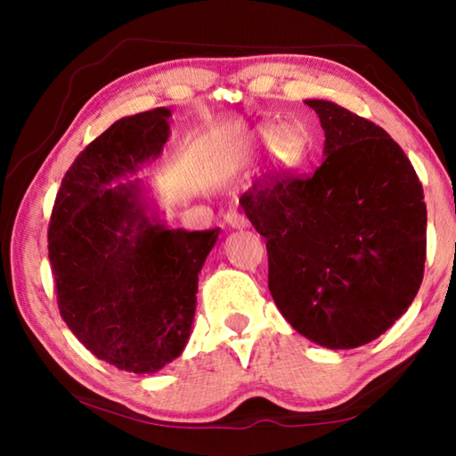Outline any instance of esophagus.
<instances>
[{"label":"esophagus","mask_w":456,"mask_h":456,"mask_svg":"<svg viewBox=\"0 0 456 456\" xmlns=\"http://www.w3.org/2000/svg\"><path fill=\"white\" fill-rule=\"evenodd\" d=\"M225 221L229 223V227H233V229H245L247 225H249L243 215H239L237 211H229L225 215Z\"/></svg>","instance_id":"obj_1"}]
</instances>
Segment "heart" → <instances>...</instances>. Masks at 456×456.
I'll return each instance as SVG.
<instances>
[{"label":"heart","mask_w":456,"mask_h":456,"mask_svg":"<svg viewBox=\"0 0 456 456\" xmlns=\"http://www.w3.org/2000/svg\"><path fill=\"white\" fill-rule=\"evenodd\" d=\"M261 133H264V136L267 138V141H277V136H280L281 130L275 128V126H265L264 130H261ZM283 142H285V138H283Z\"/></svg>","instance_id":"1"}]
</instances>
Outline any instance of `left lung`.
I'll use <instances>...</instances> for the list:
<instances>
[{
  "label": "left lung",
  "mask_w": 456,
  "mask_h": 456,
  "mask_svg": "<svg viewBox=\"0 0 456 456\" xmlns=\"http://www.w3.org/2000/svg\"><path fill=\"white\" fill-rule=\"evenodd\" d=\"M326 134L310 176L256 183L239 205L267 239L269 291L291 328L330 350L358 348L403 315L422 283L427 205L384 128L305 100Z\"/></svg>",
  "instance_id": "1"
}]
</instances>
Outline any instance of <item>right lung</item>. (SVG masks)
Returning <instances> with one entry per match:
<instances>
[{"instance_id": "right-lung-1", "label": "right lung", "mask_w": 456, "mask_h": 456, "mask_svg": "<svg viewBox=\"0 0 456 456\" xmlns=\"http://www.w3.org/2000/svg\"><path fill=\"white\" fill-rule=\"evenodd\" d=\"M168 108L125 117L84 149L53 203L48 257L58 307L96 358L152 374L189 342L199 273L219 229H171L134 175L163 152Z\"/></svg>"}]
</instances>
